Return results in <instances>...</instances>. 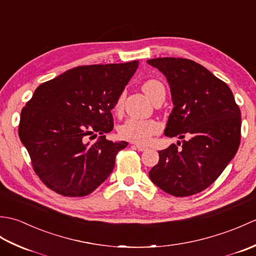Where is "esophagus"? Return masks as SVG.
Here are the masks:
<instances>
[{"instance_id":"34e87169","label":"esophagus","mask_w":256,"mask_h":256,"mask_svg":"<svg viewBox=\"0 0 256 256\" xmlns=\"http://www.w3.org/2000/svg\"><path fill=\"white\" fill-rule=\"evenodd\" d=\"M135 148H136L140 152H144V150H148V148H146V146H143V145H135Z\"/></svg>"}]
</instances>
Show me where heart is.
Masks as SVG:
<instances>
[{"label":"heart","instance_id":"1","mask_svg":"<svg viewBox=\"0 0 256 256\" xmlns=\"http://www.w3.org/2000/svg\"><path fill=\"white\" fill-rule=\"evenodd\" d=\"M143 91L146 94L150 100H153L156 92L164 89V86L158 80L150 79L145 81L142 86ZM123 104V96H120L116 103V108L118 110ZM160 124L156 120L148 118H130L125 121L121 126L118 128V135L122 138L130 140L133 143L146 144L152 140V138L160 133Z\"/></svg>","mask_w":256,"mask_h":256}]
</instances>
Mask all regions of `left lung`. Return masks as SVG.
Here are the masks:
<instances>
[{
	"label": "left lung",
	"instance_id": "left-lung-1",
	"mask_svg": "<svg viewBox=\"0 0 256 256\" xmlns=\"http://www.w3.org/2000/svg\"><path fill=\"white\" fill-rule=\"evenodd\" d=\"M148 62L164 74L170 86L174 108L165 135L189 138L180 148L172 144L158 152L150 178L167 194L188 197L214 182L236 154L240 108L228 84L194 60L164 57Z\"/></svg>",
	"mask_w": 256,
	"mask_h": 256
}]
</instances>
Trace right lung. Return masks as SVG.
<instances>
[{
  "instance_id": "right-lung-1",
  "label": "right lung",
  "mask_w": 256,
  "mask_h": 256,
  "mask_svg": "<svg viewBox=\"0 0 256 256\" xmlns=\"http://www.w3.org/2000/svg\"><path fill=\"white\" fill-rule=\"evenodd\" d=\"M138 60L76 67L42 84L20 112L18 135L37 176L64 197L91 194L112 172L128 143L112 142L111 110ZM102 136L94 144L89 136Z\"/></svg>"
}]
</instances>
